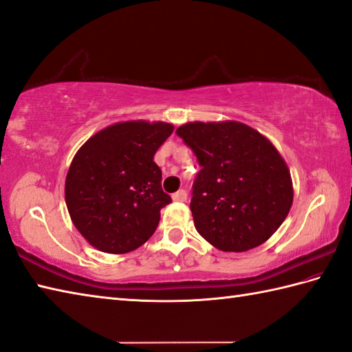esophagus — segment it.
Segmentation results:
<instances>
[{
  "label": "esophagus",
  "mask_w": 352,
  "mask_h": 352,
  "mask_svg": "<svg viewBox=\"0 0 352 352\" xmlns=\"http://www.w3.org/2000/svg\"><path fill=\"white\" fill-rule=\"evenodd\" d=\"M172 199H174V201H186V199H188V192H186L184 189H180L178 192H175L174 195H172Z\"/></svg>",
  "instance_id": "obj_1"
}]
</instances>
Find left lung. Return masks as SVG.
Listing matches in <instances>:
<instances>
[{
	"mask_svg": "<svg viewBox=\"0 0 352 352\" xmlns=\"http://www.w3.org/2000/svg\"><path fill=\"white\" fill-rule=\"evenodd\" d=\"M177 134L201 166L190 199L197 232L223 252L264 244L293 204L290 169L273 143L235 120L189 122Z\"/></svg>",
	"mask_w": 352,
	"mask_h": 352,
	"instance_id": "1",
	"label": "left lung"
}]
</instances>
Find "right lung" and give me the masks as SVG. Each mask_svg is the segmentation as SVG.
<instances>
[{
    "label": "right lung",
    "mask_w": 352,
    "mask_h": 352,
    "mask_svg": "<svg viewBox=\"0 0 352 352\" xmlns=\"http://www.w3.org/2000/svg\"><path fill=\"white\" fill-rule=\"evenodd\" d=\"M174 125L119 122L96 133L76 153L65 178V203L76 229L105 253H128L153 236L172 199L154 162Z\"/></svg>",
    "instance_id": "obj_1"
}]
</instances>
